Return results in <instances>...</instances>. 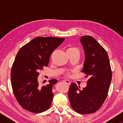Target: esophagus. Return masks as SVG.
I'll return each instance as SVG.
<instances>
[{
    "label": "esophagus",
    "mask_w": 123,
    "mask_h": 123,
    "mask_svg": "<svg viewBox=\"0 0 123 123\" xmlns=\"http://www.w3.org/2000/svg\"><path fill=\"white\" fill-rule=\"evenodd\" d=\"M63 81H64V82L65 83H66V84H67L68 85H70V82L69 80H63Z\"/></svg>",
    "instance_id": "esophagus-1"
}]
</instances>
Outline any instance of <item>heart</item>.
I'll list each match as a JSON object with an SVG mask.
<instances>
[{
  "label": "heart",
  "instance_id": "obj_1",
  "mask_svg": "<svg viewBox=\"0 0 123 123\" xmlns=\"http://www.w3.org/2000/svg\"><path fill=\"white\" fill-rule=\"evenodd\" d=\"M67 51H77L79 52L78 49L77 48L74 47H70L66 50V52Z\"/></svg>",
  "mask_w": 123,
  "mask_h": 123
}]
</instances>
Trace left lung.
Here are the masks:
<instances>
[{"mask_svg":"<svg viewBox=\"0 0 123 123\" xmlns=\"http://www.w3.org/2000/svg\"><path fill=\"white\" fill-rule=\"evenodd\" d=\"M80 41L85 54L81 72L90 78L83 90L72 83L68 96L74 111L80 114L92 113L100 108L108 95L112 77L111 67L108 53L94 37L81 36Z\"/></svg>","mask_w":123,"mask_h":123,"instance_id":"left-lung-1","label":"left lung"}]
</instances>
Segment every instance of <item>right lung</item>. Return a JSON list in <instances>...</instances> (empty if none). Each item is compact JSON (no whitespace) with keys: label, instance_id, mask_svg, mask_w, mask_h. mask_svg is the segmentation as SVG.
Returning <instances> with one entry per match:
<instances>
[{"label":"right lung","instance_id":"1","mask_svg":"<svg viewBox=\"0 0 123 123\" xmlns=\"http://www.w3.org/2000/svg\"><path fill=\"white\" fill-rule=\"evenodd\" d=\"M64 38L37 37L18 51L11 70V83L17 102L24 109L35 113L50 108L56 79L42 87L39 84V72L48 66L51 54L62 43Z\"/></svg>","mask_w":123,"mask_h":123}]
</instances>
